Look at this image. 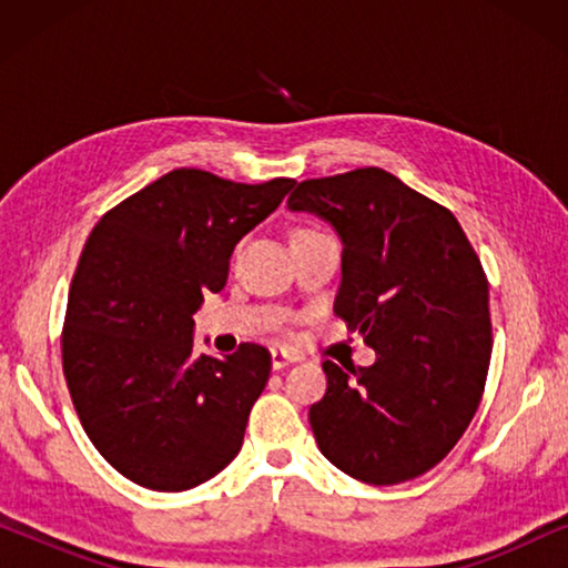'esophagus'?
<instances>
[{
    "label": "esophagus",
    "instance_id": "obj_1",
    "mask_svg": "<svg viewBox=\"0 0 568 568\" xmlns=\"http://www.w3.org/2000/svg\"><path fill=\"white\" fill-rule=\"evenodd\" d=\"M297 359H300V356L290 352V348H278V346L271 348V364H274V369L290 367V364H294Z\"/></svg>",
    "mask_w": 568,
    "mask_h": 568
}]
</instances>
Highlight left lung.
<instances>
[{
  "label": "left lung",
  "instance_id": "8db88e82",
  "mask_svg": "<svg viewBox=\"0 0 568 568\" xmlns=\"http://www.w3.org/2000/svg\"><path fill=\"white\" fill-rule=\"evenodd\" d=\"M286 206L336 230L333 310L377 354L372 367L323 364L317 447L372 486L422 476L468 429L486 385L491 317L476 251L449 209L379 168L300 183Z\"/></svg>",
  "mask_w": 568,
  "mask_h": 568
}]
</instances>
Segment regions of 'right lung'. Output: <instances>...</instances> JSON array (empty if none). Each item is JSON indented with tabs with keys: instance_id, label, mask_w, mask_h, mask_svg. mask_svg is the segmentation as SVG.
Returning <instances> with one entry per match:
<instances>
[{
	"instance_id": "1",
	"label": "right lung",
	"mask_w": 568,
	"mask_h": 568,
	"mask_svg": "<svg viewBox=\"0 0 568 568\" xmlns=\"http://www.w3.org/2000/svg\"><path fill=\"white\" fill-rule=\"evenodd\" d=\"M290 178L247 185L181 168L90 232L67 302L61 359L77 416L121 476L189 491L227 468L271 375V354H193V315L227 282L235 245Z\"/></svg>"
}]
</instances>
